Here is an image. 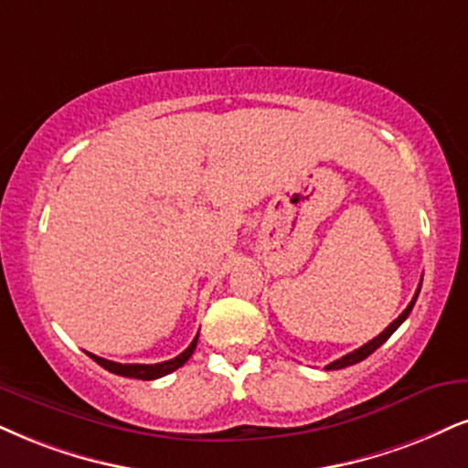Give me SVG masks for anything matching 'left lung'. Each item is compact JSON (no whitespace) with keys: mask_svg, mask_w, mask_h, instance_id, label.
Listing matches in <instances>:
<instances>
[{"mask_svg":"<svg viewBox=\"0 0 468 468\" xmlns=\"http://www.w3.org/2000/svg\"><path fill=\"white\" fill-rule=\"evenodd\" d=\"M420 282H423V278H420ZM419 292H420V284H419V288H417V292H414V297H412V302L408 303V308L403 310V313L397 316V319L390 323L388 327H386V330L379 334V336H375L373 340H368L367 345H362L360 349H356V351H351V354H347V356H343L340 357V360H334V362H330V365H327L325 368L327 371H336V368H345V367H351V365H356V362H362L365 360V357H368L373 354L375 349L378 347H382V345L386 343V340H388L390 336H393V332L397 330V327L401 325L403 321L408 319V314L412 313V308H414V302H417V297H419Z\"/></svg>","mask_w":468,"mask_h":468,"instance_id":"obj_1","label":"left lung"}]
</instances>
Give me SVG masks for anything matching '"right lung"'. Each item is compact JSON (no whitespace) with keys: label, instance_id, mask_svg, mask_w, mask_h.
Here are the masks:
<instances>
[{"label":"right lung","instance_id":"1","mask_svg":"<svg viewBox=\"0 0 468 468\" xmlns=\"http://www.w3.org/2000/svg\"><path fill=\"white\" fill-rule=\"evenodd\" d=\"M197 336L193 338V343L188 345L186 349L182 351L180 356H176L173 360H166V362H158V365H121V362H112V360H106V357H100L95 354H89L97 365L106 368V371H111L114 375H121V378H134V379H158L163 378V375H169L176 371V368H180L182 365H186V360L190 356H193L195 347H197Z\"/></svg>","mask_w":468,"mask_h":468}]
</instances>
